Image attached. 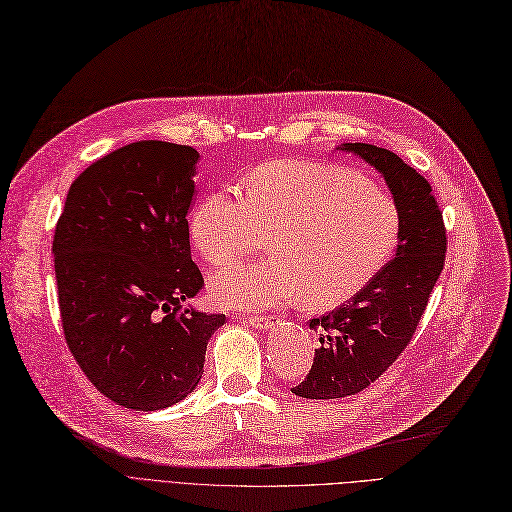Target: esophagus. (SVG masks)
<instances>
[{"label":"esophagus","mask_w":512,"mask_h":512,"mask_svg":"<svg viewBox=\"0 0 512 512\" xmlns=\"http://www.w3.org/2000/svg\"><path fill=\"white\" fill-rule=\"evenodd\" d=\"M249 320L255 329H261V331H268L280 323L278 316H261V314H251Z\"/></svg>","instance_id":"esophagus-1"}]
</instances>
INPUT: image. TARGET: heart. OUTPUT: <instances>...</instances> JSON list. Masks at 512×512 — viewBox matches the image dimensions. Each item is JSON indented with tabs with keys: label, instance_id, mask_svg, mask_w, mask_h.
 <instances>
[{
	"label": "heart",
	"instance_id": "obj_1",
	"mask_svg": "<svg viewBox=\"0 0 512 512\" xmlns=\"http://www.w3.org/2000/svg\"><path fill=\"white\" fill-rule=\"evenodd\" d=\"M244 196L215 192L192 215L189 236L204 261L225 266L261 249L274 255L211 278L227 308H274L306 293L310 308H333L361 293L390 255L396 213L361 175L306 160L259 166Z\"/></svg>",
	"mask_w": 512,
	"mask_h": 512
}]
</instances>
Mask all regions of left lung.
Masks as SVG:
<instances>
[{"instance_id": "obj_1", "label": "left lung", "mask_w": 512, "mask_h": 512, "mask_svg": "<svg viewBox=\"0 0 512 512\" xmlns=\"http://www.w3.org/2000/svg\"><path fill=\"white\" fill-rule=\"evenodd\" d=\"M380 173L399 213V244L394 259L344 306L310 320L320 348L308 377L291 388L301 399H344L380 377L420 325L428 297L441 276L447 238L443 213L430 183L388 149L344 143Z\"/></svg>"}]
</instances>
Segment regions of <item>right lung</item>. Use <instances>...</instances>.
<instances>
[{"label": "right lung", "instance_id": "obj_1", "mask_svg": "<svg viewBox=\"0 0 512 512\" xmlns=\"http://www.w3.org/2000/svg\"><path fill=\"white\" fill-rule=\"evenodd\" d=\"M200 154L137 141L90 164L54 230V274L67 346L109 401L166 409L194 392L225 314L183 310L204 278L189 251Z\"/></svg>", "mask_w": 512, "mask_h": 512}]
</instances>
